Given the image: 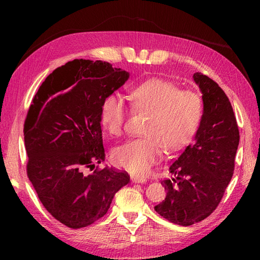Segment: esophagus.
Masks as SVG:
<instances>
[{
    "instance_id": "obj_1",
    "label": "esophagus",
    "mask_w": 260,
    "mask_h": 260,
    "mask_svg": "<svg viewBox=\"0 0 260 260\" xmlns=\"http://www.w3.org/2000/svg\"><path fill=\"white\" fill-rule=\"evenodd\" d=\"M131 181L133 183H140V184H143L146 182V180L141 177H131Z\"/></svg>"
}]
</instances>
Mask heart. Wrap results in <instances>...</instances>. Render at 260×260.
I'll return each mask as SVG.
<instances>
[{
	"instance_id": "obj_1",
	"label": "heart",
	"mask_w": 260,
	"mask_h": 260,
	"mask_svg": "<svg viewBox=\"0 0 260 260\" xmlns=\"http://www.w3.org/2000/svg\"><path fill=\"white\" fill-rule=\"evenodd\" d=\"M130 101L136 112L148 114L144 138L116 146L112 159L117 167L133 175H144L158 160L162 147L176 152L190 143L201 121L202 100L191 90H179L174 82L153 78L133 89ZM125 117L123 99L118 94L108 95L101 107L104 129L111 136H120Z\"/></svg>"
}]
</instances>
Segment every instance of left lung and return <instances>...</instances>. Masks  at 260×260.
Listing matches in <instances>:
<instances>
[{
	"label": "left lung",
	"instance_id": "1",
	"mask_svg": "<svg viewBox=\"0 0 260 260\" xmlns=\"http://www.w3.org/2000/svg\"><path fill=\"white\" fill-rule=\"evenodd\" d=\"M203 115L193 144L170 165L174 178L161 181L167 195L154 209L169 221L191 225L207 218L221 201L234 171L240 142L229 99L209 77L195 73Z\"/></svg>",
	"mask_w": 260,
	"mask_h": 260
}]
</instances>
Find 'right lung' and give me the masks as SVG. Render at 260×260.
I'll list each match as a JSON object with an SVG mask.
<instances>
[{"label": "right lung", "mask_w": 260, "mask_h": 260, "mask_svg": "<svg viewBox=\"0 0 260 260\" xmlns=\"http://www.w3.org/2000/svg\"><path fill=\"white\" fill-rule=\"evenodd\" d=\"M129 77L107 61L74 59L46 77L30 105L23 127L29 180L45 209L72 229L103 217L130 182L127 172L107 166L84 172L105 160L101 107Z\"/></svg>", "instance_id": "add662e5"}]
</instances>
